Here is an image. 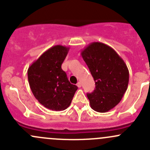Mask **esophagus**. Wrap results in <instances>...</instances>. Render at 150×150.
Segmentation results:
<instances>
[{
	"mask_svg": "<svg viewBox=\"0 0 150 150\" xmlns=\"http://www.w3.org/2000/svg\"><path fill=\"white\" fill-rule=\"evenodd\" d=\"M77 86H78V88H81V82H78V83H77Z\"/></svg>",
	"mask_w": 150,
	"mask_h": 150,
	"instance_id": "34e87169",
	"label": "esophagus"
}]
</instances>
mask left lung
Masks as SVG:
<instances>
[{"instance_id":"left-lung-1","label":"left lung","mask_w":150,"mask_h":150,"mask_svg":"<svg viewBox=\"0 0 150 150\" xmlns=\"http://www.w3.org/2000/svg\"><path fill=\"white\" fill-rule=\"evenodd\" d=\"M96 87L87 93L91 107L106 112L121 101L128 88L129 72L122 59L110 46L100 43H90L81 51Z\"/></svg>"}]
</instances>
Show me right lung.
Masks as SVG:
<instances>
[{"instance_id": "obj_1", "label": "right lung", "mask_w": 150, "mask_h": 150, "mask_svg": "<svg viewBox=\"0 0 150 150\" xmlns=\"http://www.w3.org/2000/svg\"><path fill=\"white\" fill-rule=\"evenodd\" d=\"M69 48L57 45L45 51L29 67L30 87L35 99L49 110L61 111L67 108L78 89L71 84L62 69Z\"/></svg>"}]
</instances>
